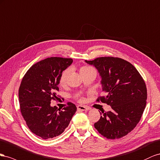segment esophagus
Here are the masks:
<instances>
[{
  "label": "esophagus",
  "mask_w": 160,
  "mask_h": 160,
  "mask_svg": "<svg viewBox=\"0 0 160 160\" xmlns=\"http://www.w3.org/2000/svg\"><path fill=\"white\" fill-rule=\"evenodd\" d=\"M77 109L79 111H88L90 109V108L88 107H86V106H82V105H78L77 106Z\"/></svg>",
  "instance_id": "obj_1"
}]
</instances>
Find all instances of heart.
<instances>
[{
  "label": "heart",
  "mask_w": 160,
  "mask_h": 160,
  "mask_svg": "<svg viewBox=\"0 0 160 160\" xmlns=\"http://www.w3.org/2000/svg\"><path fill=\"white\" fill-rule=\"evenodd\" d=\"M92 70V68L90 67V66H82L80 68V74L81 73H82L84 72H86V71H88V70ZM69 73H70V70L69 69H66L65 70H63V72L62 73V74L60 76V85H64L66 83V81H67V79H68V75H69ZM82 98L80 97L79 98V100L80 101H82Z\"/></svg>",
  "instance_id": "1"
}]
</instances>
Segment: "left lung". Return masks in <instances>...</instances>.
Returning <instances> with one entry per match:
<instances>
[{
	"label": "left lung",
	"instance_id": "8db88e82",
	"mask_svg": "<svg viewBox=\"0 0 160 160\" xmlns=\"http://www.w3.org/2000/svg\"><path fill=\"white\" fill-rule=\"evenodd\" d=\"M85 62L97 68L101 77L106 95L97 101L112 108L102 112L94 127L107 139L121 138L135 128L142 116L147 100L145 81L131 63L119 58L101 57Z\"/></svg>",
	"mask_w": 160,
	"mask_h": 160
}]
</instances>
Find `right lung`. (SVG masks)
<instances>
[{
	"instance_id": "add662e5",
	"label": "right lung",
	"mask_w": 160,
	"mask_h": 160,
	"mask_svg": "<svg viewBox=\"0 0 160 160\" xmlns=\"http://www.w3.org/2000/svg\"><path fill=\"white\" fill-rule=\"evenodd\" d=\"M72 62L71 58H48L32 66L22 78L19 89L22 116L32 133L43 139L61 135L76 111L70 102L62 111L50 104L58 98L60 76Z\"/></svg>"
}]
</instances>
